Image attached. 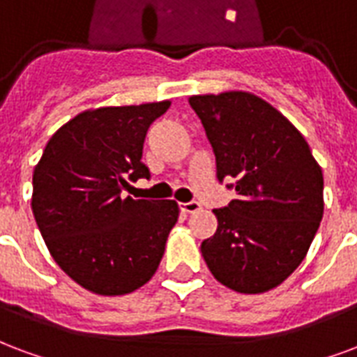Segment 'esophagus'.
<instances>
[{"instance_id":"esophagus-1","label":"esophagus","mask_w":357,"mask_h":357,"mask_svg":"<svg viewBox=\"0 0 357 357\" xmlns=\"http://www.w3.org/2000/svg\"><path fill=\"white\" fill-rule=\"evenodd\" d=\"M179 210L183 213H195L200 210V204L199 202H195V200H192V202H181V204H179Z\"/></svg>"}]
</instances>
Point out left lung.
<instances>
[{
  "label": "left lung",
  "instance_id": "1",
  "mask_svg": "<svg viewBox=\"0 0 357 357\" xmlns=\"http://www.w3.org/2000/svg\"><path fill=\"white\" fill-rule=\"evenodd\" d=\"M218 178L238 197L213 210L218 231L200 252L213 278L232 291H271L301 265L324 215V174L305 136L252 92L197 94Z\"/></svg>",
  "mask_w": 357,
  "mask_h": 357
}]
</instances>
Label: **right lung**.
Listing matches in <instances>:
<instances>
[{
	"label": "right lung",
	"mask_w": 357,
	"mask_h": 357,
	"mask_svg": "<svg viewBox=\"0 0 357 357\" xmlns=\"http://www.w3.org/2000/svg\"><path fill=\"white\" fill-rule=\"evenodd\" d=\"M170 100L79 113L60 126L33 170L31 212L56 265L96 295L147 284L165 255L176 200L123 197L128 179L149 178L145 134Z\"/></svg>",
	"instance_id": "right-lung-1"
}]
</instances>
